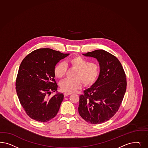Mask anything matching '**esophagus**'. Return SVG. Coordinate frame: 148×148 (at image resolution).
Here are the masks:
<instances>
[{"label":"esophagus","mask_w":148,"mask_h":148,"mask_svg":"<svg viewBox=\"0 0 148 148\" xmlns=\"http://www.w3.org/2000/svg\"><path fill=\"white\" fill-rule=\"evenodd\" d=\"M72 92H65L64 93V95L65 96H67L70 95H71Z\"/></svg>","instance_id":"1"}]
</instances>
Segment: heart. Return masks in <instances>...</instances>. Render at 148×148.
I'll use <instances>...</instances> for the list:
<instances>
[{
  "label": "heart",
  "mask_w": 148,
  "mask_h": 148,
  "mask_svg": "<svg viewBox=\"0 0 148 148\" xmlns=\"http://www.w3.org/2000/svg\"><path fill=\"white\" fill-rule=\"evenodd\" d=\"M65 63L76 70L73 75L75 78L66 79L60 83L61 89L64 91L73 92L81 87L82 83L86 86H91L99 76L100 66L95 62H89L86 58L77 56L69 59ZM65 63L59 62L54 68V75L58 78L66 75L67 68Z\"/></svg>",
  "instance_id": "1"
}]
</instances>
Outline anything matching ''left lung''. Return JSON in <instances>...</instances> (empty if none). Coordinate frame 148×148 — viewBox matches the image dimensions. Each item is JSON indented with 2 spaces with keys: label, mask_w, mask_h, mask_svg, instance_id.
Returning a JSON list of instances; mask_svg holds the SVG:
<instances>
[{
  "label": "left lung",
  "mask_w": 148,
  "mask_h": 148,
  "mask_svg": "<svg viewBox=\"0 0 148 148\" xmlns=\"http://www.w3.org/2000/svg\"><path fill=\"white\" fill-rule=\"evenodd\" d=\"M83 55L96 58L100 72L95 83L79 96L78 112L87 123L101 124L119 110L126 90V75L118 58L106 51L97 49Z\"/></svg>",
  "instance_id": "left-lung-1"
}]
</instances>
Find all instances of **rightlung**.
<instances>
[{
  "mask_svg": "<svg viewBox=\"0 0 148 148\" xmlns=\"http://www.w3.org/2000/svg\"><path fill=\"white\" fill-rule=\"evenodd\" d=\"M50 48H40L29 53L21 62L16 80V90L21 105L31 119L45 123L54 118L64 99L57 90L54 68L66 57Z\"/></svg>",
  "mask_w": 148,
  "mask_h": 148,
  "instance_id": "right-lung-1",
  "label": "right lung"
}]
</instances>
